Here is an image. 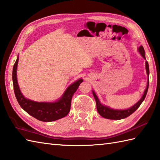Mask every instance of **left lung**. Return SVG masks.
Listing matches in <instances>:
<instances>
[{"label": "left lung", "instance_id": "1", "mask_svg": "<svg viewBox=\"0 0 160 160\" xmlns=\"http://www.w3.org/2000/svg\"><path fill=\"white\" fill-rule=\"evenodd\" d=\"M138 52L140 53V55L144 58L146 60L145 58V51L144 47L142 45L138 48ZM145 67H146V70H147V73L148 76V80H147V88L144 91V94L142 95V98L140 100H139L136 104H135L133 106L131 107L127 108V109H114V108H112L106 106V105H104L100 102L99 98H98L97 95L95 93V91L93 90V95L94 96L95 100L96 102V107H97V111L102 117L107 119H110V120H121V119H124L128 117L129 115H131L132 113L136 111L139 107L140 106L142 102L144 101L145 99V97L147 96L148 89V84H149V79H148V76H149V67H148V63L147 61L145 63Z\"/></svg>", "mask_w": 160, "mask_h": 160}]
</instances>
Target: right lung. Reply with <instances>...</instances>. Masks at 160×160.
Returning a JSON list of instances; mask_svg holds the SVG:
<instances>
[{"mask_svg":"<svg viewBox=\"0 0 160 160\" xmlns=\"http://www.w3.org/2000/svg\"><path fill=\"white\" fill-rule=\"evenodd\" d=\"M19 56L17 57L16 62L13 67L12 80L13 90L16 98L20 106L27 113L35 118L37 120L42 122H53L65 117L70 111L71 98L78 89L80 84L82 82V79H78L67 88L58 100L55 102H39L23 96L17 80V67H18Z\"/></svg>","mask_w":160,"mask_h":160,"instance_id":"right-lung-1","label":"right lung"}]
</instances>
